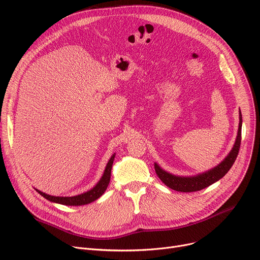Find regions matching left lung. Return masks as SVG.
Wrapping results in <instances>:
<instances>
[{
	"label": "left lung",
	"instance_id": "left-lung-1",
	"mask_svg": "<svg viewBox=\"0 0 260 260\" xmlns=\"http://www.w3.org/2000/svg\"><path fill=\"white\" fill-rule=\"evenodd\" d=\"M241 126H242V116L239 109V125H238L237 137H236L234 146L231 149V152L228 154V156L215 168L204 173L197 174L195 176H176L161 169L158 166V163L155 162L156 174L158 175L161 181L167 186H169L172 189L178 190V192H184V193L197 192V190L208 187L209 185L221 179L222 177L230 171L232 166L234 165L239 152L240 142H241Z\"/></svg>",
	"mask_w": 260,
	"mask_h": 260
}]
</instances>
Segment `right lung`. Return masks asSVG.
I'll list each match as a JSON object with an SVG mask.
<instances>
[{
  "label": "right lung",
  "mask_w": 260,
  "mask_h": 260,
  "mask_svg": "<svg viewBox=\"0 0 260 260\" xmlns=\"http://www.w3.org/2000/svg\"><path fill=\"white\" fill-rule=\"evenodd\" d=\"M115 156H116V154H114L111 157V159L108 160L101 179L92 188H90L85 193H82L80 195H76V196H72V197H60V196H51V195L45 194L37 188H36V190L40 195H42L47 200L54 202V203L63 204V206H75V207L77 206L78 207V206H84V204H88L94 200H97L98 198H100L106 190L109 180H111V173H112V167H113Z\"/></svg>",
  "instance_id": "1"
}]
</instances>
